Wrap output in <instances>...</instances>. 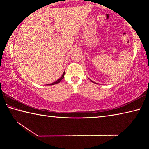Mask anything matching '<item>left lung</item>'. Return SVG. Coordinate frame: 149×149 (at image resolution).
<instances>
[{"instance_id": "1", "label": "left lung", "mask_w": 149, "mask_h": 149, "mask_svg": "<svg viewBox=\"0 0 149 149\" xmlns=\"http://www.w3.org/2000/svg\"><path fill=\"white\" fill-rule=\"evenodd\" d=\"M92 81L93 83H95V82H93V81Z\"/></svg>"}]
</instances>
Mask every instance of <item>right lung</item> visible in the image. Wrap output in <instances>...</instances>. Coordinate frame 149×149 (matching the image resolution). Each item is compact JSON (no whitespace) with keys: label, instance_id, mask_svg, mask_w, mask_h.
I'll return each instance as SVG.
<instances>
[{"label":"right lung","instance_id":"obj_1","mask_svg":"<svg viewBox=\"0 0 149 149\" xmlns=\"http://www.w3.org/2000/svg\"><path fill=\"white\" fill-rule=\"evenodd\" d=\"M64 74H65V72L63 73V74H62V75L61 76V77L60 78V79H58L56 81H55V82H53V83H52V84H49V85H54V84H58V83H60V81H62V79H63V78L64 77Z\"/></svg>","mask_w":149,"mask_h":149}]
</instances>
